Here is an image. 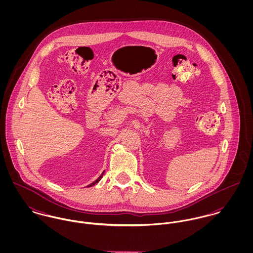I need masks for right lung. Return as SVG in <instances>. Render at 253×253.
<instances>
[{
  "label": "right lung",
  "mask_w": 253,
  "mask_h": 253,
  "mask_svg": "<svg viewBox=\"0 0 253 253\" xmlns=\"http://www.w3.org/2000/svg\"><path fill=\"white\" fill-rule=\"evenodd\" d=\"M102 176H103V173H102V174H101V175H100V176H99V177H98V178H97V179H96V180L94 181V182H92V183H91V184H90V185H88V187H91V186H93V185H95V184H96V183H98V182H99V181H100V179H101V178H102Z\"/></svg>",
  "instance_id": "1"
}]
</instances>
